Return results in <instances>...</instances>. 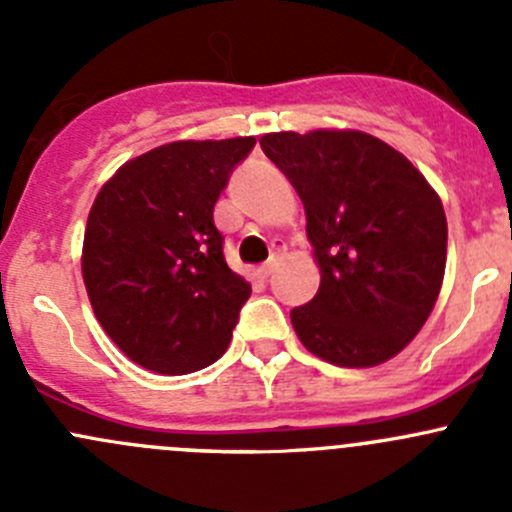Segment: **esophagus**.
<instances>
[{"label":"esophagus","mask_w":512,"mask_h":512,"mask_svg":"<svg viewBox=\"0 0 512 512\" xmlns=\"http://www.w3.org/2000/svg\"><path fill=\"white\" fill-rule=\"evenodd\" d=\"M277 265H280V250H277V252H272V257H270V260H267L265 265L260 267V275H262V277H270L272 272L277 270Z\"/></svg>","instance_id":"esophagus-1"}]
</instances>
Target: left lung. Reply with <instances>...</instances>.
Returning <instances> with one entry per match:
<instances>
[{
  "label": "left lung",
  "instance_id": "obj_1",
  "mask_svg": "<svg viewBox=\"0 0 512 512\" xmlns=\"http://www.w3.org/2000/svg\"><path fill=\"white\" fill-rule=\"evenodd\" d=\"M260 146L302 200L322 275L312 302L289 312L299 342L329 364H384L421 332L441 292V198L404 153L369 133L282 131Z\"/></svg>",
  "mask_w": 512,
  "mask_h": 512
}]
</instances>
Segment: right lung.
I'll return each instance as SVG.
<instances>
[{
	"label": "right lung",
	"mask_w": 512,
	"mask_h": 512,
	"mask_svg": "<svg viewBox=\"0 0 512 512\" xmlns=\"http://www.w3.org/2000/svg\"><path fill=\"white\" fill-rule=\"evenodd\" d=\"M252 136L175 141L98 190L81 272L103 332L138 366L180 376L225 354L250 282L227 267L213 210Z\"/></svg>",
	"instance_id": "obj_1"
}]
</instances>
